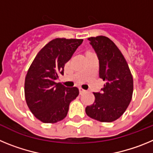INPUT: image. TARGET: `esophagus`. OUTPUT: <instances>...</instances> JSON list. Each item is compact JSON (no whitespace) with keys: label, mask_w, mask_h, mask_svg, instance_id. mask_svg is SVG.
Segmentation results:
<instances>
[{"label":"esophagus","mask_w":153,"mask_h":153,"mask_svg":"<svg viewBox=\"0 0 153 153\" xmlns=\"http://www.w3.org/2000/svg\"><path fill=\"white\" fill-rule=\"evenodd\" d=\"M79 93H80V94H83V93H84L85 92H86V90H85L84 89L81 88V87H79Z\"/></svg>","instance_id":"1"}]
</instances>
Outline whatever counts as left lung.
<instances>
[{"label":"left lung","instance_id":"8db88e82","mask_svg":"<svg viewBox=\"0 0 153 153\" xmlns=\"http://www.w3.org/2000/svg\"><path fill=\"white\" fill-rule=\"evenodd\" d=\"M100 63L99 76L106 82L101 93H94L95 101L86 106L90 118L102 123H111L120 118L130 103L133 79L121 51L105 36L89 37Z\"/></svg>","mask_w":153,"mask_h":153}]
</instances>
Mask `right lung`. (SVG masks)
Returning a JSON list of instances; mask_svg holds the SVG:
<instances>
[{"mask_svg": "<svg viewBox=\"0 0 153 153\" xmlns=\"http://www.w3.org/2000/svg\"><path fill=\"white\" fill-rule=\"evenodd\" d=\"M83 40L53 39L39 51L28 69L24 82L25 100L31 113L44 123L63 120L70 102L79 95L77 87H66L56 80L63 75L65 63Z\"/></svg>", "mask_w": 153, "mask_h": 153, "instance_id": "add662e5", "label": "right lung"}]
</instances>
